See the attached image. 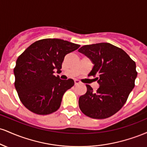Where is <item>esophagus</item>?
<instances>
[{
    "instance_id": "1",
    "label": "esophagus",
    "mask_w": 147,
    "mask_h": 147,
    "mask_svg": "<svg viewBox=\"0 0 147 147\" xmlns=\"http://www.w3.org/2000/svg\"><path fill=\"white\" fill-rule=\"evenodd\" d=\"M81 84V82L79 80H78V79H75V85H78V84Z\"/></svg>"
}]
</instances>
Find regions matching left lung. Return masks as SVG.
I'll use <instances>...</instances> for the list:
<instances>
[{
  "instance_id": "obj_1",
  "label": "left lung",
  "mask_w": 147,
  "mask_h": 147,
  "mask_svg": "<svg viewBox=\"0 0 147 147\" xmlns=\"http://www.w3.org/2000/svg\"><path fill=\"white\" fill-rule=\"evenodd\" d=\"M78 51L88 57L94 66L89 76L95 78L99 88L87 91L79 99V109L94 119L113 115L124 105L135 86L137 77L136 62L122 49L109 43L84 45Z\"/></svg>"
}]
</instances>
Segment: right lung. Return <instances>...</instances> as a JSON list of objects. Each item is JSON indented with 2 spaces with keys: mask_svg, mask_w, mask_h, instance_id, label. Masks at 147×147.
<instances>
[{
  "mask_svg": "<svg viewBox=\"0 0 147 147\" xmlns=\"http://www.w3.org/2000/svg\"><path fill=\"white\" fill-rule=\"evenodd\" d=\"M80 45L59 38H45L30 45L18 57L14 68V86L22 104L38 115L59 109L65 92L75 84L54 75L61 71L64 57Z\"/></svg>",
  "mask_w": 147,
  "mask_h": 147,
  "instance_id": "1",
  "label": "right lung"
}]
</instances>
